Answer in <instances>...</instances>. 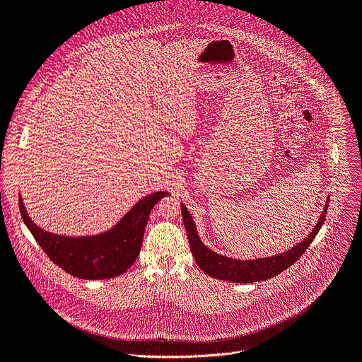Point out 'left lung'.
Returning a JSON list of instances; mask_svg holds the SVG:
<instances>
[{"label":"left lung","instance_id":"left-lung-1","mask_svg":"<svg viewBox=\"0 0 362 362\" xmlns=\"http://www.w3.org/2000/svg\"><path fill=\"white\" fill-rule=\"evenodd\" d=\"M328 201V199H327ZM182 207V216H183V223L187 233V240H189V245L192 250V256L195 257L197 264L201 268L204 274H207L213 278L223 279L229 282H238V284H250V282H257V281H266L269 278H274L275 275L281 274L294 264L300 256L305 253L306 248L310 245L313 238L317 237L320 232L325 216L328 202L325 204V209L318 218V223L313 226L312 232L308 237L298 243L297 245L291 247L290 250L284 251V253H279L275 256L268 257H257V259H248V260H238L233 257L222 256L216 253V251L210 250L206 244H204L199 238L197 232V226L191 213L187 211L186 206L180 202Z\"/></svg>","mask_w":362,"mask_h":362}]
</instances>
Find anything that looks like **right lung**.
<instances>
[{
	"mask_svg": "<svg viewBox=\"0 0 362 362\" xmlns=\"http://www.w3.org/2000/svg\"><path fill=\"white\" fill-rule=\"evenodd\" d=\"M167 195L161 191L140 198L112 228L81 237L54 233L35 225L21 195L19 207L26 228L54 264L72 276L94 281L122 275L136 262L149 214Z\"/></svg>",
	"mask_w": 362,
	"mask_h": 362,
	"instance_id": "1",
	"label": "right lung"
}]
</instances>
